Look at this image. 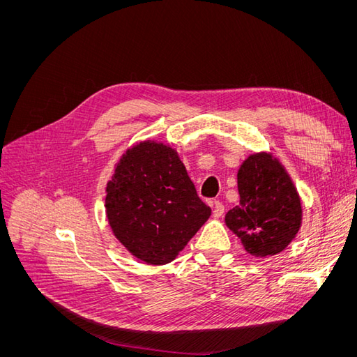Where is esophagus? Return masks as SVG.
I'll use <instances>...</instances> for the list:
<instances>
[{
  "instance_id": "esophagus-1",
  "label": "esophagus",
  "mask_w": 357,
  "mask_h": 357,
  "mask_svg": "<svg viewBox=\"0 0 357 357\" xmlns=\"http://www.w3.org/2000/svg\"><path fill=\"white\" fill-rule=\"evenodd\" d=\"M213 215L215 219H219V218H222L223 215V213H225V205L222 204V202H219V201H214V204H213Z\"/></svg>"
}]
</instances>
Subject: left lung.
Returning <instances> with one entry per match:
<instances>
[{"mask_svg":"<svg viewBox=\"0 0 357 357\" xmlns=\"http://www.w3.org/2000/svg\"><path fill=\"white\" fill-rule=\"evenodd\" d=\"M240 204L225 223L256 257L274 256L295 238L302 223L298 190L284 167L271 153L248 156L238 169Z\"/></svg>","mask_w":357,"mask_h":357,"instance_id":"left-lung-1","label":"left lung"}]
</instances>
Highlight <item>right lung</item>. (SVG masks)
I'll use <instances>...</instances> for the list:
<instances>
[{"label": "right lung", "mask_w": 357, "mask_h": 357, "mask_svg": "<svg viewBox=\"0 0 357 357\" xmlns=\"http://www.w3.org/2000/svg\"><path fill=\"white\" fill-rule=\"evenodd\" d=\"M105 192L114 236L150 265L174 261L211 214L176 150L150 139L126 150Z\"/></svg>", "instance_id": "obj_1"}]
</instances>
